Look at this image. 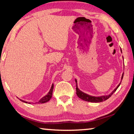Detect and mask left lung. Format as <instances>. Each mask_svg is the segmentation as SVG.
Listing matches in <instances>:
<instances>
[{"instance_id": "obj_1", "label": "left lung", "mask_w": 134, "mask_h": 134, "mask_svg": "<svg viewBox=\"0 0 134 134\" xmlns=\"http://www.w3.org/2000/svg\"><path fill=\"white\" fill-rule=\"evenodd\" d=\"M121 50V52H122V49ZM124 58V57H123ZM123 77H124V73L122 74V77H121V80H122ZM75 82L76 83V94L78 96V97L79 98L83 99V100L85 101H88V102H91V103H99V102H103L104 101H105L106 99H109V98L113 94V93L115 92V91L117 90V89L119 88V86H120V85L121 83V81L119 84L118 85V86L116 87V88L114 89V90L112 91V92L110 93L109 95H103V96H100V97H94V96H91V95H90L87 94H85L83 92L80 91L79 89L77 87V80L75 79Z\"/></svg>"}]
</instances>
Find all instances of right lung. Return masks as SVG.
Returning a JSON list of instances; mask_svg holds the SVG:
<instances>
[{"instance_id": "1", "label": "right lung", "mask_w": 134, "mask_h": 134, "mask_svg": "<svg viewBox=\"0 0 134 134\" xmlns=\"http://www.w3.org/2000/svg\"><path fill=\"white\" fill-rule=\"evenodd\" d=\"M53 89H54V83L52 85L51 88V89H50V91H49V92L48 93V94H46L45 96H44L43 97H42V98L40 99V100L39 101V102H37V103H38V104L45 103H46V102H48V101H49L50 99H51V97H52ZM20 100L22 102H24V103H28V104H31V103H30V102H27V101H25L22 100V99H20Z\"/></svg>"}]
</instances>
